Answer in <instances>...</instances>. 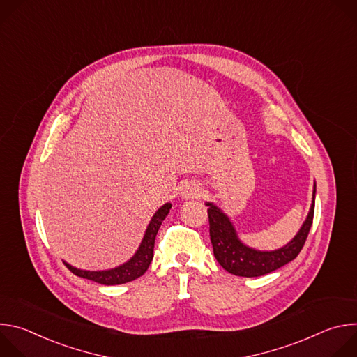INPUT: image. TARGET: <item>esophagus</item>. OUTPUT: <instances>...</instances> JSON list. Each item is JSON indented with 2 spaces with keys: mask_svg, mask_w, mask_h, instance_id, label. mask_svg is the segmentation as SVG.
I'll return each mask as SVG.
<instances>
[{
  "mask_svg": "<svg viewBox=\"0 0 357 357\" xmlns=\"http://www.w3.org/2000/svg\"><path fill=\"white\" fill-rule=\"evenodd\" d=\"M181 196L182 199H195V197H199L200 196V189L196 183H186L183 185V188L181 189Z\"/></svg>",
  "mask_w": 357,
  "mask_h": 357,
  "instance_id": "1",
  "label": "esophagus"
}]
</instances>
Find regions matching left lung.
I'll return each mask as SVG.
<instances>
[{"label":"left lung","instance_id":"8db88e82","mask_svg":"<svg viewBox=\"0 0 357 357\" xmlns=\"http://www.w3.org/2000/svg\"><path fill=\"white\" fill-rule=\"evenodd\" d=\"M317 182L314 183L312 203L307 219L302 223L298 233L285 245L275 250H257L244 244L230 220V218L213 202H206L209 206V230L213 245V254L218 263L230 274L238 277H260L275 271L277 268L292 261L302 250L305 240L312 226L315 211Z\"/></svg>","mask_w":357,"mask_h":357}]
</instances>
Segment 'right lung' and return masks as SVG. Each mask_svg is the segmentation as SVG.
Returning a JSON list of instances; mask_svg holds the SVG:
<instances>
[{
  "label": "right lung",
  "instance_id": "obj_1",
  "mask_svg": "<svg viewBox=\"0 0 357 357\" xmlns=\"http://www.w3.org/2000/svg\"><path fill=\"white\" fill-rule=\"evenodd\" d=\"M172 208L171 203H165L162 205L149 220L145 234L139 243L138 250L135 251L134 256L123 263L119 267L110 268V270H100V271H90V270H80L69 263L63 261L65 266L77 277L103 284V285H120L130 281L137 280L141 277L149 267L152 259H154V244H155V236L164 222V219L168 216L169 209Z\"/></svg>",
  "mask_w": 357,
  "mask_h": 357
}]
</instances>
